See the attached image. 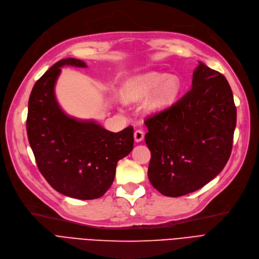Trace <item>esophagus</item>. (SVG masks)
Wrapping results in <instances>:
<instances>
[{
  "label": "esophagus",
  "instance_id": "obj_1",
  "mask_svg": "<svg viewBox=\"0 0 259 259\" xmlns=\"http://www.w3.org/2000/svg\"><path fill=\"white\" fill-rule=\"evenodd\" d=\"M144 138V133L141 130H137L134 133V139H135L136 142H140L142 141Z\"/></svg>",
  "mask_w": 259,
  "mask_h": 259
}]
</instances>
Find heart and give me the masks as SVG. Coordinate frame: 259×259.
I'll return each mask as SVG.
<instances>
[{
  "label": "heart",
  "instance_id": "b5f03b06",
  "mask_svg": "<svg viewBox=\"0 0 259 259\" xmlns=\"http://www.w3.org/2000/svg\"><path fill=\"white\" fill-rule=\"evenodd\" d=\"M181 91V81L177 76L150 72L131 78L124 87V98L127 101H141L153 94L149 109L158 111L169 107Z\"/></svg>",
  "mask_w": 259,
  "mask_h": 259
}]
</instances>
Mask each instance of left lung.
Returning a JSON list of instances; mask_svg holds the SVG:
<instances>
[{"mask_svg": "<svg viewBox=\"0 0 259 259\" xmlns=\"http://www.w3.org/2000/svg\"><path fill=\"white\" fill-rule=\"evenodd\" d=\"M237 121L233 92L224 75L200 63L192 87L169 108L144 121L151 151L148 177L165 196L202 188L231 156Z\"/></svg>", "mask_w": 259, "mask_h": 259, "instance_id": "obj_1", "label": "left lung"}]
</instances>
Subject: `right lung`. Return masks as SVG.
<instances>
[{
  "label": "right lung",
  "instance_id": "add662e5",
  "mask_svg": "<svg viewBox=\"0 0 259 259\" xmlns=\"http://www.w3.org/2000/svg\"><path fill=\"white\" fill-rule=\"evenodd\" d=\"M65 66L87 67L79 59H61L36 81L28 100L29 146L40 173L56 191L78 200L99 199L111 186L117 162L133 150V126L112 133L94 120L65 113L54 91Z\"/></svg>",
  "mask_w": 259,
  "mask_h": 259
}]
</instances>
